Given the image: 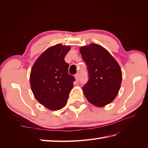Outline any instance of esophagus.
<instances>
[{
  "instance_id": "obj_1",
  "label": "esophagus",
  "mask_w": 148,
  "mask_h": 148,
  "mask_svg": "<svg viewBox=\"0 0 148 148\" xmlns=\"http://www.w3.org/2000/svg\"><path fill=\"white\" fill-rule=\"evenodd\" d=\"M74 77H75V79H76V82H78V81H79V74H76V75H75V76H74Z\"/></svg>"
}]
</instances>
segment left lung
<instances>
[{
  "label": "left lung",
  "mask_w": 148,
  "mask_h": 148,
  "mask_svg": "<svg viewBox=\"0 0 148 148\" xmlns=\"http://www.w3.org/2000/svg\"><path fill=\"white\" fill-rule=\"evenodd\" d=\"M79 51L89 74L83 87L84 95L92 104L102 108L114 100L120 89V66L108 50L97 44L81 46Z\"/></svg>",
  "instance_id": "8db88e82"
}]
</instances>
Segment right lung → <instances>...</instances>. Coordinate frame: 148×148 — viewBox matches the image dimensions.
<instances>
[{
  "mask_svg": "<svg viewBox=\"0 0 148 148\" xmlns=\"http://www.w3.org/2000/svg\"><path fill=\"white\" fill-rule=\"evenodd\" d=\"M70 46L57 44L40 55L31 69L30 84L35 98L51 111L66 105L73 88L74 77L69 74V64L64 58Z\"/></svg>",
  "mask_w": 148,
  "mask_h": 148,
  "instance_id": "add662e5",
  "label": "right lung"
}]
</instances>
